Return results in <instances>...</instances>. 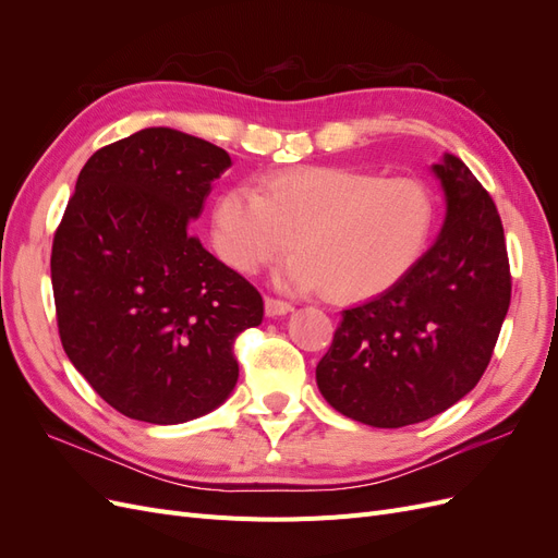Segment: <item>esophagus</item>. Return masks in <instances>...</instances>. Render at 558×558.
I'll use <instances>...</instances> for the list:
<instances>
[{
  "instance_id": "34e87169",
  "label": "esophagus",
  "mask_w": 558,
  "mask_h": 558,
  "mask_svg": "<svg viewBox=\"0 0 558 558\" xmlns=\"http://www.w3.org/2000/svg\"><path fill=\"white\" fill-rule=\"evenodd\" d=\"M265 312H267V316H283V314L293 312V305H291L289 300L267 295V298H265Z\"/></svg>"
}]
</instances>
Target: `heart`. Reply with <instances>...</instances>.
Instances as JSON below:
<instances>
[{
	"label": "heart",
	"mask_w": 558,
	"mask_h": 558,
	"mask_svg": "<svg viewBox=\"0 0 558 558\" xmlns=\"http://www.w3.org/2000/svg\"><path fill=\"white\" fill-rule=\"evenodd\" d=\"M433 226L435 199L424 181L326 165L272 172L258 189L242 183L218 195L211 242L232 269L253 275L295 240L300 256L279 281L349 302L384 293L408 275Z\"/></svg>",
	"instance_id": "obj_1"
}]
</instances>
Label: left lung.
<instances>
[{"label": "left lung", "mask_w": 558, "mask_h": 558, "mask_svg": "<svg viewBox=\"0 0 558 558\" xmlns=\"http://www.w3.org/2000/svg\"><path fill=\"white\" fill-rule=\"evenodd\" d=\"M433 170L447 193L440 238L391 289L342 312L316 365L332 408L375 428L418 424L470 393L510 307V258L492 195L456 156Z\"/></svg>", "instance_id": "obj_1"}]
</instances>
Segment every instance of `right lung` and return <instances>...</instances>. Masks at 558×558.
I'll return each instance as SVG.
<instances>
[{"instance_id":"right-lung-1","label":"right lung","mask_w":558,"mask_h":558,"mask_svg":"<svg viewBox=\"0 0 558 558\" xmlns=\"http://www.w3.org/2000/svg\"><path fill=\"white\" fill-rule=\"evenodd\" d=\"M230 156L170 128L83 165L50 253L64 353L116 412L183 424L238 384L234 340L263 320L256 286L193 234Z\"/></svg>"}]
</instances>
